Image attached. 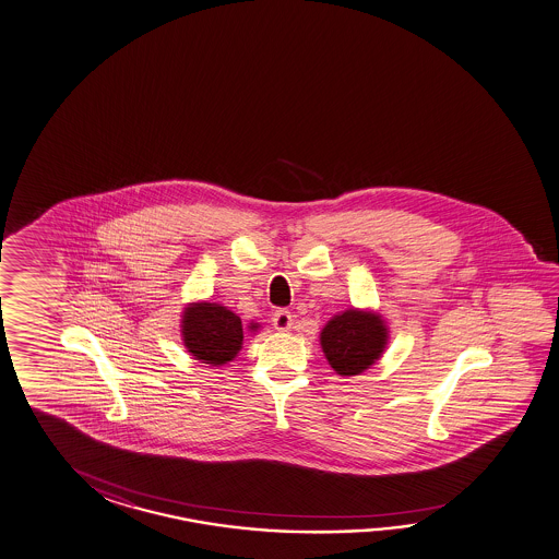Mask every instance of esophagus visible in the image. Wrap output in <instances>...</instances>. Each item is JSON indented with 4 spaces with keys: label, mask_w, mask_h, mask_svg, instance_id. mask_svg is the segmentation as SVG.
Instances as JSON below:
<instances>
[{
    "label": "esophagus",
    "mask_w": 559,
    "mask_h": 559,
    "mask_svg": "<svg viewBox=\"0 0 559 559\" xmlns=\"http://www.w3.org/2000/svg\"><path fill=\"white\" fill-rule=\"evenodd\" d=\"M293 318L295 317H293L288 310H285V308H283V310H276L273 314L274 330H278V332H288V330L293 328V322H295Z\"/></svg>",
    "instance_id": "1"
}]
</instances>
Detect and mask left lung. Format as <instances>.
Instances as JSON below:
<instances>
[{
	"instance_id": "8db88e82",
	"label": "left lung",
	"mask_w": 559,
	"mask_h": 559,
	"mask_svg": "<svg viewBox=\"0 0 559 559\" xmlns=\"http://www.w3.org/2000/svg\"><path fill=\"white\" fill-rule=\"evenodd\" d=\"M388 337L380 314L352 308L328 322L320 332V346L336 373L359 376L381 358Z\"/></svg>"
}]
</instances>
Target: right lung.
<instances>
[{"instance_id": "obj_1", "label": "right lung", "mask_w": 559, "mask_h": 559, "mask_svg": "<svg viewBox=\"0 0 559 559\" xmlns=\"http://www.w3.org/2000/svg\"><path fill=\"white\" fill-rule=\"evenodd\" d=\"M257 328L251 324L249 330ZM181 336L183 346L201 364L223 366L241 349V318L217 302H191L183 310Z\"/></svg>"}]
</instances>
